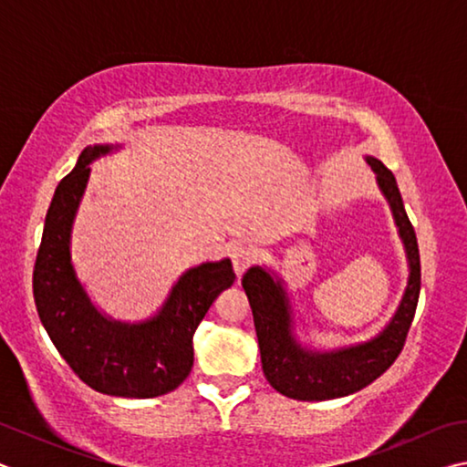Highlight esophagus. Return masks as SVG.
Returning a JSON list of instances; mask_svg holds the SVG:
<instances>
[{"mask_svg":"<svg viewBox=\"0 0 467 467\" xmlns=\"http://www.w3.org/2000/svg\"><path fill=\"white\" fill-rule=\"evenodd\" d=\"M253 259H255V251H253L251 247H234L233 249V267L239 278L243 275V272L251 265Z\"/></svg>","mask_w":467,"mask_h":467,"instance_id":"34e87169","label":"esophagus"}]
</instances>
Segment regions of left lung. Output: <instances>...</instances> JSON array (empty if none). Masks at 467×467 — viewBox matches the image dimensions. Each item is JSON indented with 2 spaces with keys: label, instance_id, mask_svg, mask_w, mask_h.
<instances>
[{
  "label": "left lung",
  "instance_id": "obj_1",
  "mask_svg": "<svg viewBox=\"0 0 467 467\" xmlns=\"http://www.w3.org/2000/svg\"><path fill=\"white\" fill-rule=\"evenodd\" d=\"M381 195L389 205L398 234L404 244L408 280L398 309L389 321L365 342L315 346L300 327L286 280L267 265H251L243 275L255 321L264 375L275 391L300 401L336 400L357 393L393 365L404 348L420 296V253L410 224L404 200L393 172L375 156H365Z\"/></svg>",
  "mask_w": 467,
  "mask_h": 467
}]
</instances>
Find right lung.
I'll return each instance as SVG.
<instances>
[{
	"label": "right lung",
	"instance_id": "add662e5",
	"mask_svg": "<svg viewBox=\"0 0 467 467\" xmlns=\"http://www.w3.org/2000/svg\"><path fill=\"white\" fill-rule=\"evenodd\" d=\"M119 150L123 144L84 148L55 189L33 290L45 331L86 385L115 398L146 400L177 389L192 373L195 329L220 292L233 286L234 272L228 257L187 267L162 305L140 321L115 319L94 303L72 262V233L90 164Z\"/></svg>",
	"mask_w": 467,
	"mask_h": 467
}]
</instances>
